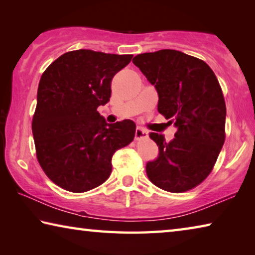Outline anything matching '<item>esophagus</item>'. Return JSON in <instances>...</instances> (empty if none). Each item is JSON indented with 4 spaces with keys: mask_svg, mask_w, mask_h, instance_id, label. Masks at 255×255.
Returning <instances> with one entry per match:
<instances>
[{
    "mask_svg": "<svg viewBox=\"0 0 255 255\" xmlns=\"http://www.w3.org/2000/svg\"><path fill=\"white\" fill-rule=\"evenodd\" d=\"M147 137H148V133L144 128H141V127L136 128V130H135V139L136 140L143 139V138H147Z\"/></svg>",
    "mask_w": 255,
    "mask_h": 255,
    "instance_id": "esophagus-1",
    "label": "esophagus"
}]
</instances>
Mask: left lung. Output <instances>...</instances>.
Masks as SVG:
<instances>
[{
    "label": "left lung",
    "instance_id": "obj_1",
    "mask_svg": "<svg viewBox=\"0 0 255 255\" xmlns=\"http://www.w3.org/2000/svg\"><path fill=\"white\" fill-rule=\"evenodd\" d=\"M132 63L156 89L159 114L178 128L170 143L150 132L159 154L146 164L148 179L169 192L196 188L213 171L226 137L217 77L204 60L173 49L139 54Z\"/></svg>",
    "mask_w": 255,
    "mask_h": 255
}]
</instances>
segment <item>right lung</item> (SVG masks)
Segmentation results:
<instances>
[{
    "label": "right lung",
    "mask_w": 255,
    "mask_h": 255,
    "mask_svg": "<svg viewBox=\"0 0 255 255\" xmlns=\"http://www.w3.org/2000/svg\"><path fill=\"white\" fill-rule=\"evenodd\" d=\"M132 55L67 51L42 73L32 135L46 175L71 192L99 187L111 174L112 155L133 140L131 120L107 124L98 112L111 97V81Z\"/></svg>",
    "instance_id": "add662e5"
}]
</instances>
